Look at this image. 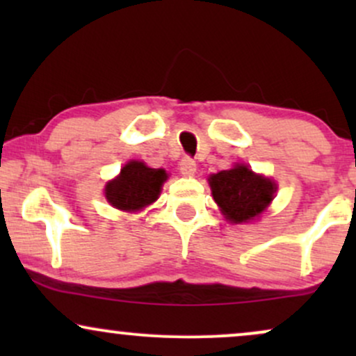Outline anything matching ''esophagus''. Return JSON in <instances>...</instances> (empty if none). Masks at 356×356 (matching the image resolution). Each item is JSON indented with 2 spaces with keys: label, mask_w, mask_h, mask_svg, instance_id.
Here are the masks:
<instances>
[{
  "label": "esophagus",
  "mask_w": 356,
  "mask_h": 356,
  "mask_svg": "<svg viewBox=\"0 0 356 356\" xmlns=\"http://www.w3.org/2000/svg\"><path fill=\"white\" fill-rule=\"evenodd\" d=\"M181 170H182V174H186V175H192L195 172V161L194 159H191V157H182V161H181Z\"/></svg>",
  "instance_id": "1"
}]
</instances>
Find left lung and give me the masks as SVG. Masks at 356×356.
Instances as JSON below:
<instances>
[{
    "mask_svg": "<svg viewBox=\"0 0 356 356\" xmlns=\"http://www.w3.org/2000/svg\"><path fill=\"white\" fill-rule=\"evenodd\" d=\"M214 201L231 222H248L257 218L273 201L276 184L256 175L246 165L220 170L209 177Z\"/></svg>",
    "mask_w": 356,
    "mask_h": 356,
    "instance_id": "left-lung-1",
    "label": "left lung"
}]
</instances>
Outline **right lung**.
Masks as SVG:
<instances>
[{"mask_svg": "<svg viewBox=\"0 0 356 356\" xmlns=\"http://www.w3.org/2000/svg\"><path fill=\"white\" fill-rule=\"evenodd\" d=\"M167 179L164 169H150L144 162H129L115 181L105 187V197L122 211H138L152 204Z\"/></svg>", "mask_w": 356, "mask_h": 356, "instance_id": "obj_1", "label": "right lung"}]
</instances>
